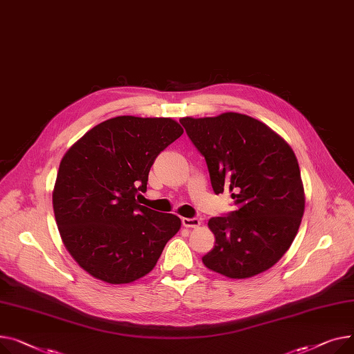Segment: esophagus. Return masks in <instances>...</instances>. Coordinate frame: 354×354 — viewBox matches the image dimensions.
Instances as JSON below:
<instances>
[{"label": "esophagus", "mask_w": 354, "mask_h": 354, "mask_svg": "<svg viewBox=\"0 0 354 354\" xmlns=\"http://www.w3.org/2000/svg\"><path fill=\"white\" fill-rule=\"evenodd\" d=\"M181 223L187 228H197L201 224V221L198 218H187V217H183Z\"/></svg>", "instance_id": "34e87169"}]
</instances>
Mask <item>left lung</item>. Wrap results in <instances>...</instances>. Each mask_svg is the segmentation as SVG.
<instances>
[{"instance_id":"8db88e82","label":"left lung","mask_w":354,"mask_h":354,"mask_svg":"<svg viewBox=\"0 0 354 354\" xmlns=\"http://www.w3.org/2000/svg\"><path fill=\"white\" fill-rule=\"evenodd\" d=\"M204 156L216 194L232 192L236 210L213 217L216 244L203 257L212 272L248 279L273 267L292 245L304 213V187L295 151L264 122L240 113L183 117Z\"/></svg>"}]
</instances>
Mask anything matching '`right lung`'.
<instances>
[{
    "label": "right lung",
    "mask_w": 354,
    "mask_h": 354,
    "mask_svg": "<svg viewBox=\"0 0 354 354\" xmlns=\"http://www.w3.org/2000/svg\"><path fill=\"white\" fill-rule=\"evenodd\" d=\"M183 134L165 117L120 115L100 122L62 157L53 190L58 232L68 253L110 284L149 274L181 220L140 205L156 157Z\"/></svg>",
    "instance_id": "obj_1"
}]
</instances>
